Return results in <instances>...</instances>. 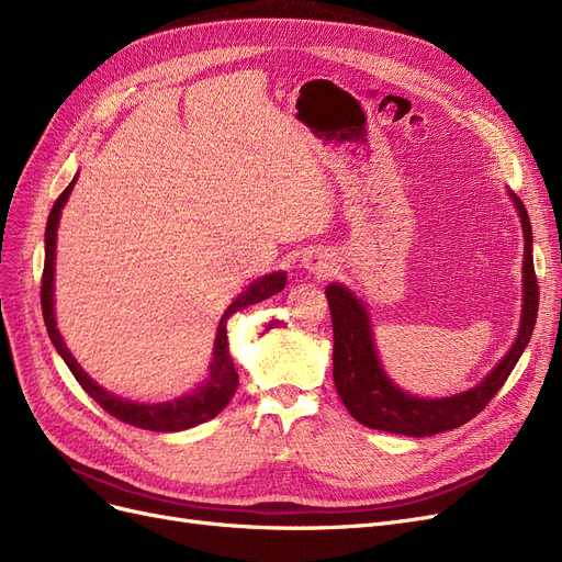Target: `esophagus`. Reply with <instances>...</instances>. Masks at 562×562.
<instances>
[{
    "mask_svg": "<svg viewBox=\"0 0 562 562\" xmlns=\"http://www.w3.org/2000/svg\"><path fill=\"white\" fill-rule=\"evenodd\" d=\"M303 268L311 270V273L317 276V278H327L329 270H331V261H329L327 255H324V251L313 249L303 257Z\"/></svg>",
    "mask_w": 562,
    "mask_h": 562,
    "instance_id": "1",
    "label": "esophagus"
}]
</instances>
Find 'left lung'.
Masks as SVG:
<instances>
[{"instance_id":"obj_1","label":"left lung","mask_w":562,"mask_h":562,"mask_svg":"<svg viewBox=\"0 0 562 562\" xmlns=\"http://www.w3.org/2000/svg\"><path fill=\"white\" fill-rule=\"evenodd\" d=\"M512 198L520 214L525 238L520 329L512 350L472 390L443 396V400H423V396H413L396 387L380 367L364 303L346 284L334 282L327 286L334 324V383L340 402L346 404L357 423L380 431L404 434V437H431V434L456 429L476 418V413L487 406L504 385V380L509 378L518 357L528 348L539 305L530 216L520 198L514 193Z\"/></svg>"}]
</instances>
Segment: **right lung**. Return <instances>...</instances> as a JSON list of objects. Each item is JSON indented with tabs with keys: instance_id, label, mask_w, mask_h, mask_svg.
Returning <instances> with one entry per match:
<instances>
[{
	"instance_id": "obj_1",
	"label": "right lung",
	"mask_w": 562,
	"mask_h": 562,
	"mask_svg": "<svg viewBox=\"0 0 562 562\" xmlns=\"http://www.w3.org/2000/svg\"><path fill=\"white\" fill-rule=\"evenodd\" d=\"M77 177L71 179L69 187L58 195V201L53 203L48 222H46V259H44V276H42V313L46 322V331L53 346H56L58 355L65 359V364L69 367L71 375L77 378V383L93 396V400L110 413L116 420L133 425L139 429H151V431H179V429H189L201 423L212 420L214 415H220L228 402L233 400L235 390H238V373H235L233 359L228 352V336H226V322L233 313L243 311V307L259 303L268 296L278 294L280 289L286 284V273H270L259 278L257 282H251L245 292L235 299L226 313L220 319V327H216V338H214V350H212V361H210V375L201 387H195L191 394L179 396L175 402L166 404H135L128 400H121V396L106 392L100 387L93 378H90L79 364L77 359L71 357L67 350L65 340L56 327V315H53V270H56V235H58V222H60V212L67 203V198L75 189Z\"/></svg>"
}]
</instances>
